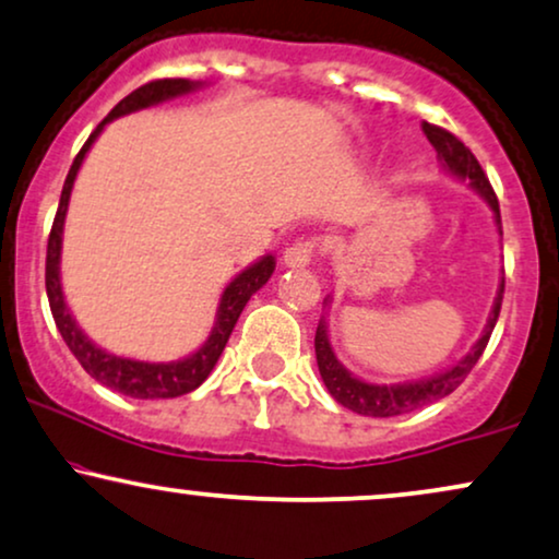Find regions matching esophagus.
<instances>
[{
    "label": "esophagus",
    "instance_id": "34e87169",
    "mask_svg": "<svg viewBox=\"0 0 559 559\" xmlns=\"http://www.w3.org/2000/svg\"><path fill=\"white\" fill-rule=\"evenodd\" d=\"M320 239L318 237H307V239H297L292 247H286L284 252V265L286 267H307L312 262L314 252H318Z\"/></svg>",
    "mask_w": 559,
    "mask_h": 559
}]
</instances>
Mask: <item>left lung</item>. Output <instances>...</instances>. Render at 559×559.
Instances as JSON below:
<instances>
[{
	"label": "left lung",
	"mask_w": 559,
	"mask_h": 559,
	"mask_svg": "<svg viewBox=\"0 0 559 559\" xmlns=\"http://www.w3.org/2000/svg\"><path fill=\"white\" fill-rule=\"evenodd\" d=\"M427 140L432 143L437 151V158H440L442 169L459 179H468V185L474 187L476 192L487 200V205L492 207L495 213V224L497 231L502 234V224H500V203H497V194L489 185L487 174L481 171L479 160L466 145L455 138L453 132L442 130V127L421 124ZM502 292H506V278H502L500 292H497L495 307L489 312L487 325H484L481 338L476 341L472 352L463 356L461 361H455L453 367L445 369V372H437L432 378L425 380H412V382H399V385H374V382H365L359 378H354L348 369L335 359V352L331 346V338H328V322L325 318H320L318 333H314V354H318V367H320V378L325 382V388L331 390V395L341 406L352 408V412L361 414V416H378V419H385V416H401L408 412H416V408L427 406V403L445 399V395L453 393L455 388L466 380V374L472 372L479 356L484 354V348L489 344V335L495 331V322L500 318V305H502ZM328 305V299H325Z\"/></svg>",
	"instance_id": "left-lung-1"
}]
</instances>
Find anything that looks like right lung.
Returning a JSON list of instances; mask_svg holds the SVG:
<instances>
[{
  "label": "right lung",
  "instance_id": "1",
  "mask_svg": "<svg viewBox=\"0 0 559 559\" xmlns=\"http://www.w3.org/2000/svg\"><path fill=\"white\" fill-rule=\"evenodd\" d=\"M203 83H192L185 78H169V80H153V83L140 85L138 91H132L130 96L119 100L117 106L109 111V117L100 122L96 130L91 132V138L85 140V145L80 147V153L72 160L70 174H67L62 198H59L57 215H53V226L49 234V247H46V294H49V307L57 322L59 333H62L64 344L70 346V352L75 354V359L83 365V369L91 378H96L100 385L117 390V393L130 395V399H177V395L192 393L194 388H200L205 382L207 374L213 372L215 361L224 354L228 344V335H231L234 325H237L241 309L254 292H260L267 284L275 271V258L265 254L254 265L241 271L237 278L224 288L218 301V312H215V325L211 335L198 352L185 356L179 361H138V359H124V356L109 354L104 348L93 344L87 335L80 331L78 320L72 318L70 307H67L64 294H62V278H59V260H62V231H64V215L67 205H70L72 185L83 166L85 153L91 151V145L96 143V138L104 132V127L114 122L117 117L124 114L147 109V106L164 104V100L185 96V93L198 91Z\"/></svg>",
  "mask_w": 559,
  "mask_h": 559
}]
</instances>
